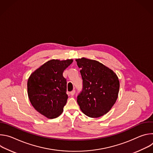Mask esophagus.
Returning a JSON list of instances; mask_svg holds the SVG:
<instances>
[{
	"instance_id": "obj_1",
	"label": "esophagus",
	"mask_w": 153,
	"mask_h": 153,
	"mask_svg": "<svg viewBox=\"0 0 153 153\" xmlns=\"http://www.w3.org/2000/svg\"><path fill=\"white\" fill-rule=\"evenodd\" d=\"M75 93H76V91H75V90H73L72 91L70 92V94H71L72 96H73L75 94Z\"/></svg>"
}]
</instances>
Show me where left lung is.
<instances>
[{"instance_id": "8db88e82", "label": "left lung", "mask_w": 153, "mask_h": 153, "mask_svg": "<svg viewBox=\"0 0 153 153\" xmlns=\"http://www.w3.org/2000/svg\"><path fill=\"white\" fill-rule=\"evenodd\" d=\"M83 80V88L77 102L87 116L97 118L111 110L118 97L120 83L113 70L94 60H76Z\"/></svg>"}]
</instances>
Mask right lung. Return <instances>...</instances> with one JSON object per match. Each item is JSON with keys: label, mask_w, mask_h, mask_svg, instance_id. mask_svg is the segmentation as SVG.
Returning <instances> with one entry per match:
<instances>
[{"label": "right lung", "mask_w": 153, "mask_h": 153, "mask_svg": "<svg viewBox=\"0 0 153 153\" xmlns=\"http://www.w3.org/2000/svg\"><path fill=\"white\" fill-rule=\"evenodd\" d=\"M73 61L50 60L34 71L28 80L31 103L37 111L48 119L59 117L66 105L67 79L63 72Z\"/></svg>", "instance_id": "right-lung-1"}]
</instances>
